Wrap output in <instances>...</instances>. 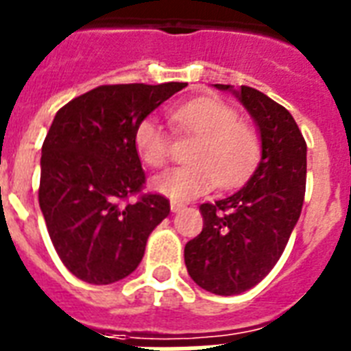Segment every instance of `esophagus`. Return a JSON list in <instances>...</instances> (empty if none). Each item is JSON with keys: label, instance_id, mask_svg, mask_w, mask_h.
<instances>
[{"label": "esophagus", "instance_id": "esophagus-1", "mask_svg": "<svg viewBox=\"0 0 351 351\" xmlns=\"http://www.w3.org/2000/svg\"><path fill=\"white\" fill-rule=\"evenodd\" d=\"M184 208V203H181V201H172L170 203V210L172 213H179V210H183Z\"/></svg>", "mask_w": 351, "mask_h": 351}]
</instances>
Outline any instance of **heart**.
<instances>
[{"label": "heart", "mask_w": 351, "mask_h": 351, "mask_svg": "<svg viewBox=\"0 0 351 351\" xmlns=\"http://www.w3.org/2000/svg\"><path fill=\"white\" fill-rule=\"evenodd\" d=\"M170 126L179 137H195L186 161L154 179L157 192L172 199H190L214 184L230 189L252 173L262 159V135L256 124L240 119L236 110L216 97H197L168 110ZM141 161L162 168L170 157V138L154 119L141 121L133 133Z\"/></svg>", "instance_id": "b5f03b06"}]
</instances>
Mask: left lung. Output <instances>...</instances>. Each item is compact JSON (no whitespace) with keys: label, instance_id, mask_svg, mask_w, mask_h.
Here are the masks:
<instances>
[{"label":"left lung","instance_id":"obj_1","mask_svg":"<svg viewBox=\"0 0 351 351\" xmlns=\"http://www.w3.org/2000/svg\"><path fill=\"white\" fill-rule=\"evenodd\" d=\"M234 93L260 128L262 161L236 194L199 206L203 230L184 245L190 278L223 297L251 289L276 265L300 218L308 167L306 141L291 113L249 86Z\"/></svg>","mask_w":351,"mask_h":351}]
</instances>
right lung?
<instances>
[{
    "mask_svg": "<svg viewBox=\"0 0 351 351\" xmlns=\"http://www.w3.org/2000/svg\"><path fill=\"white\" fill-rule=\"evenodd\" d=\"M186 86L106 84L54 117L42 146L38 201L54 251L82 282L106 286L132 274L152 230L170 214L165 195L143 192L133 133Z\"/></svg>",
    "mask_w": 351,
    "mask_h": 351,
    "instance_id": "1",
    "label": "right lung"
}]
</instances>
